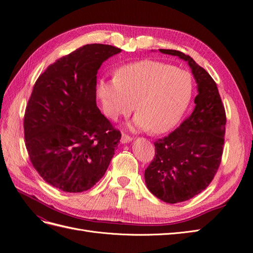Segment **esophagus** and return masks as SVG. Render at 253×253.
<instances>
[{
    "instance_id": "esophagus-1",
    "label": "esophagus",
    "mask_w": 253,
    "mask_h": 253,
    "mask_svg": "<svg viewBox=\"0 0 253 253\" xmlns=\"http://www.w3.org/2000/svg\"><path fill=\"white\" fill-rule=\"evenodd\" d=\"M131 141H132V138L128 136V135H126V134H123L121 137V144H127V143H130Z\"/></svg>"
}]
</instances>
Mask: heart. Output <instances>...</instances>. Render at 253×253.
I'll list each match as a JSON object with an SVG mask.
<instances>
[{"mask_svg": "<svg viewBox=\"0 0 253 253\" xmlns=\"http://www.w3.org/2000/svg\"><path fill=\"white\" fill-rule=\"evenodd\" d=\"M194 91L192 75L156 60H142L121 67L114 79L102 78L97 95L104 115L112 121L134 108L131 128L164 133L175 127L188 109Z\"/></svg>", "mask_w": 253, "mask_h": 253, "instance_id": "heart-1", "label": "heart"}]
</instances>
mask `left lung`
I'll return each mask as SVG.
<instances>
[{
  "instance_id": "8db88e82",
  "label": "left lung",
  "mask_w": 253,
  "mask_h": 253,
  "mask_svg": "<svg viewBox=\"0 0 253 253\" xmlns=\"http://www.w3.org/2000/svg\"><path fill=\"white\" fill-rule=\"evenodd\" d=\"M188 62L198 95L191 116L168 136L154 143L155 157L145 170L148 190L167 203L193 198L211 183L221 163L226 116L216 82L182 52L160 49Z\"/></svg>"
}]
</instances>
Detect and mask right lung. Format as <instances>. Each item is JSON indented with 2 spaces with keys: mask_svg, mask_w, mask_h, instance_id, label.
I'll list each match as a JSON object with an SVG mask.
<instances>
[{
  "mask_svg": "<svg viewBox=\"0 0 253 253\" xmlns=\"http://www.w3.org/2000/svg\"><path fill=\"white\" fill-rule=\"evenodd\" d=\"M121 51L102 43L80 46L34 84L24 119L26 148L37 173L56 189L87 191L107 170L121 132L97 106V73Z\"/></svg>",
  "mask_w": 253,
  "mask_h": 253,
  "instance_id": "right-lung-1",
  "label": "right lung"
}]
</instances>
